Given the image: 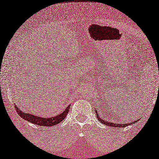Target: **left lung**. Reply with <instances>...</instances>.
I'll use <instances>...</instances> for the list:
<instances>
[{"label":"left lung","instance_id":"8db88e82","mask_svg":"<svg viewBox=\"0 0 159 159\" xmlns=\"http://www.w3.org/2000/svg\"><path fill=\"white\" fill-rule=\"evenodd\" d=\"M96 115H97V118H98L99 121L101 122V123H102V124L107 125V126H112V127H116V128H122V127H126V126H127V125L129 124H118V123L116 124V123H112V122L105 121V120H103V119H102L101 118V116H99V115L98 114V111H96ZM139 119H138V120H136V121H133L131 124L136 123V122L139 121Z\"/></svg>","mask_w":159,"mask_h":159}]
</instances>
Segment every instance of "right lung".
Returning <instances> with one entry per match:
<instances>
[{
	"label": "right lung",
	"mask_w": 159,
	"mask_h": 159,
	"mask_svg": "<svg viewBox=\"0 0 159 159\" xmlns=\"http://www.w3.org/2000/svg\"><path fill=\"white\" fill-rule=\"evenodd\" d=\"M15 107L16 108V112L19 114V115L20 116L22 119H24L25 120L30 122V123H33V124L38 125V126H53L61 123V122L66 117V116L68 115V111L70 109V105H69V106H68L66 108L65 110H64L63 112H61L57 116H53V117L44 118V117H41V116H35L34 115H32V114L24 112L23 111H21L20 109H19V108L16 107V105H15Z\"/></svg>",
	"instance_id": "add662e5"
}]
</instances>
